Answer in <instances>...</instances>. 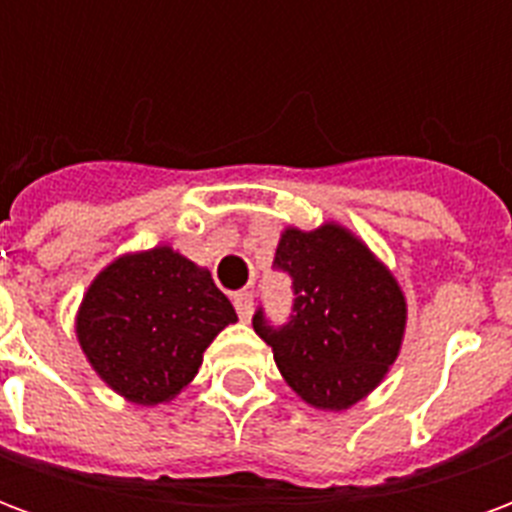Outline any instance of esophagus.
I'll return each mask as SVG.
<instances>
[{
    "instance_id": "1",
    "label": "esophagus",
    "mask_w": 512,
    "mask_h": 512,
    "mask_svg": "<svg viewBox=\"0 0 512 512\" xmlns=\"http://www.w3.org/2000/svg\"><path fill=\"white\" fill-rule=\"evenodd\" d=\"M233 304H235V312H238V318H241V321H249V318H252V307H255V301H252V293H249V290L235 293Z\"/></svg>"
}]
</instances>
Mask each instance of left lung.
Wrapping results in <instances>:
<instances>
[{
	"label": "left lung",
	"instance_id": "left-lung-1",
	"mask_svg": "<svg viewBox=\"0 0 512 512\" xmlns=\"http://www.w3.org/2000/svg\"><path fill=\"white\" fill-rule=\"evenodd\" d=\"M274 268L290 279V315L271 323L257 307L255 332L307 403L332 411L354 406L400 351L406 301L395 277L337 224L315 233L285 230Z\"/></svg>",
	"mask_w": 512,
	"mask_h": 512
}]
</instances>
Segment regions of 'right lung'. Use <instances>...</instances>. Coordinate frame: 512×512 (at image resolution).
<instances>
[{
  "mask_svg": "<svg viewBox=\"0 0 512 512\" xmlns=\"http://www.w3.org/2000/svg\"><path fill=\"white\" fill-rule=\"evenodd\" d=\"M235 321L208 271L158 246L120 257L95 279L76 332L106 384L139 406H156L197 376L205 348Z\"/></svg>",
  "mask_w": 512,
  "mask_h": 512,
  "instance_id": "add662e5",
  "label": "right lung"
}]
</instances>
